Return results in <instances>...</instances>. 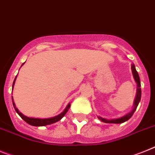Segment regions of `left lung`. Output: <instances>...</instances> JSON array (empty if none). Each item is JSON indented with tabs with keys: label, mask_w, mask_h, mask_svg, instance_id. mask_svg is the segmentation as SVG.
I'll list each match as a JSON object with an SVG mask.
<instances>
[{
	"label": "left lung",
	"mask_w": 155,
	"mask_h": 155,
	"mask_svg": "<svg viewBox=\"0 0 155 155\" xmlns=\"http://www.w3.org/2000/svg\"><path fill=\"white\" fill-rule=\"evenodd\" d=\"M132 72H133V78H134L135 81H136V82L137 84V96H136V99H135L134 101V107H133V110L131 112H129L128 114L126 115L123 116L121 117H119V118L117 119H111V120H108V119L106 118H103L101 117H98V118L100 119V121H104L105 123H114V124H120V123H123L125 122V121H128L129 118H130L133 114H134V112L136 111V110L137 108V106H138L139 103L141 99V84H140V77H139L138 72L136 70V67H135L134 64H132Z\"/></svg>",
	"instance_id": "obj_1"
}]
</instances>
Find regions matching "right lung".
Segmentation results:
<instances>
[{"label":"right lung","instance_id":"1","mask_svg":"<svg viewBox=\"0 0 155 155\" xmlns=\"http://www.w3.org/2000/svg\"><path fill=\"white\" fill-rule=\"evenodd\" d=\"M24 64V63H22V65ZM17 77V76H16ZM16 77H15V78L14 81H13V84H12V89H13V87H14V84L15 82V80H16ZM12 99V103H13V106H14V108L15 110V111L17 112L18 115L20 116L26 123H28L29 125H33V126H45V125H51V124H53L55 122H57L59 121V120H61L62 117H63V116L67 114V112L68 111L69 108L71 107V104H69L67 105V107H66V109L62 112L60 114L57 116H55V117H49V118H34V117H26V116L23 115L21 112L18 111V110L17 109L15 105V103L13 101V98Z\"/></svg>","mask_w":155,"mask_h":155}]
</instances>
